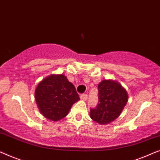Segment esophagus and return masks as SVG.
<instances>
[{
	"mask_svg": "<svg viewBox=\"0 0 160 160\" xmlns=\"http://www.w3.org/2000/svg\"><path fill=\"white\" fill-rule=\"evenodd\" d=\"M80 98L83 101H86L87 98H88V95L86 93H83V94H81L80 95Z\"/></svg>",
	"mask_w": 160,
	"mask_h": 160,
	"instance_id": "34e87169",
	"label": "esophagus"
}]
</instances>
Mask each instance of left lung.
Here are the masks:
<instances>
[{
  "instance_id": "1",
  "label": "left lung",
  "mask_w": 160,
  "mask_h": 160,
  "mask_svg": "<svg viewBox=\"0 0 160 160\" xmlns=\"http://www.w3.org/2000/svg\"><path fill=\"white\" fill-rule=\"evenodd\" d=\"M98 102L91 109L92 120L101 125L107 124L118 118L128 102L127 91L120 83L103 80L98 85Z\"/></svg>"
}]
</instances>
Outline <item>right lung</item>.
<instances>
[{
  "instance_id": "right-lung-1",
  "label": "right lung",
  "mask_w": 160,
  "mask_h": 160,
  "mask_svg": "<svg viewBox=\"0 0 160 160\" xmlns=\"http://www.w3.org/2000/svg\"><path fill=\"white\" fill-rule=\"evenodd\" d=\"M35 96L41 114L53 121L66 117L72 106L80 99L75 87L63 75L42 80L36 88Z\"/></svg>"
}]
</instances>
